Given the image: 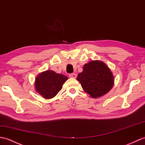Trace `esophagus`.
<instances>
[{
    "label": "esophagus",
    "instance_id": "34e87169",
    "mask_svg": "<svg viewBox=\"0 0 145 145\" xmlns=\"http://www.w3.org/2000/svg\"><path fill=\"white\" fill-rule=\"evenodd\" d=\"M69 77H70V78H76V73H71V74H69Z\"/></svg>",
    "mask_w": 145,
    "mask_h": 145
}]
</instances>
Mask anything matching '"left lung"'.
<instances>
[{"label": "left lung", "instance_id": "8db88e82", "mask_svg": "<svg viewBox=\"0 0 145 145\" xmlns=\"http://www.w3.org/2000/svg\"><path fill=\"white\" fill-rule=\"evenodd\" d=\"M76 80L81 83L84 91L92 98L105 95L112 89L114 83L112 72L105 63L100 60H92L86 63Z\"/></svg>", "mask_w": 145, "mask_h": 145}]
</instances>
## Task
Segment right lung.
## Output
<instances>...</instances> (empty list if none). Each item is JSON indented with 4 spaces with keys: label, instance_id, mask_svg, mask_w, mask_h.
Wrapping results in <instances>:
<instances>
[{
    "label": "right lung",
    "instance_id": "obj_1",
    "mask_svg": "<svg viewBox=\"0 0 145 145\" xmlns=\"http://www.w3.org/2000/svg\"><path fill=\"white\" fill-rule=\"evenodd\" d=\"M68 80L67 76L57 73L52 70H46L37 76L35 79V89L45 99H51L56 96L62 85Z\"/></svg>",
    "mask_w": 145,
    "mask_h": 145
}]
</instances>
